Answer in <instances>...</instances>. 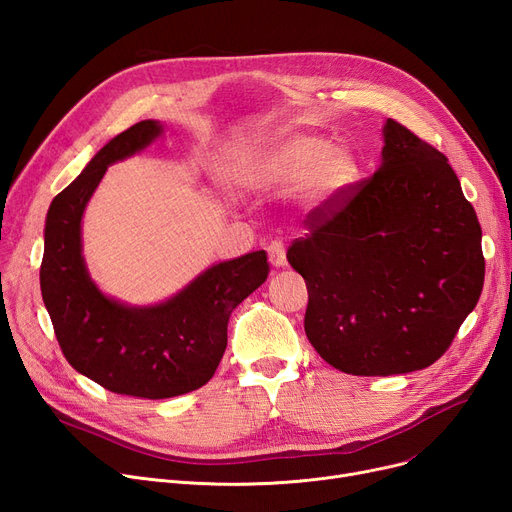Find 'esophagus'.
I'll return each mask as SVG.
<instances>
[{
	"label": "esophagus",
	"instance_id": "34e87169",
	"mask_svg": "<svg viewBox=\"0 0 512 512\" xmlns=\"http://www.w3.org/2000/svg\"><path fill=\"white\" fill-rule=\"evenodd\" d=\"M267 257L274 267H286V247L280 240H274L270 247H267Z\"/></svg>",
	"mask_w": 512,
	"mask_h": 512
}]
</instances>
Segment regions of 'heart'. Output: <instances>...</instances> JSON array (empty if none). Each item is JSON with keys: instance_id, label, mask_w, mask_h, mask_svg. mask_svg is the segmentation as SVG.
I'll return each mask as SVG.
<instances>
[{"instance_id": "obj_1", "label": "heart", "mask_w": 512, "mask_h": 512, "mask_svg": "<svg viewBox=\"0 0 512 512\" xmlns=\"http://www.w3.org/2000/svg\"><path fill=\"white\" fill-rule=\"evenodd\" d=\"M215 176L236 195L299 184L303 205L328 209L353 191L361 168L351 149L330 145L319 134L278 130L259 141L224 147Z\"/></svg>"}]
</instances>
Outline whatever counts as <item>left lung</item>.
Masks as SVG:
<instances>
[{
  "mask_svg": "<svg viewBox=\"0 0 512 512\" xmlns=\"http://www.w3.org/2000/svg\"><path fill=\"white\" fill-rule=\"evenodd\" d=\"M382 164L340 203L309 213L286 257L305 278V334L353 375L429 367L475 309L481 226L448 159L386 120Z\"/></svg>",
  "mask_w": 512,
  "mask_h": 512,
  "instance_id": "8db88e82",
  "label": "left lung"
}]
</instances>
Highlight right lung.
<instances>
[{
  "label": "right lung",
  "instance_id": "1",
  "mask_svg": "<svg viewBox=\"0 0 512 512\" xmlns=\"http://www.w3.org/2000/svg\"><path fill=\"white\" fill-rule=\"evenodd\" d=\"M164 134L143 120L101 147L51 201L45 218L41 294L68 363L105 390L172 398L207 384L228 344V319L270 274L265 251L209 265L170 299L128 305L105 294L87 270L83 215L107 166Z\"/></svg>",
  "mask_w": 512,
  "mask_h": 512
}]
</instances>
